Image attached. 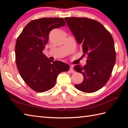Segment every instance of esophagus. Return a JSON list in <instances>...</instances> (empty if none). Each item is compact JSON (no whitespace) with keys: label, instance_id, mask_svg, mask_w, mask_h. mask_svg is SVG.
I'll return each mask as SVG.
<instances>
[{"label":"esophagus","instance_id":"esophagus-1","mask_svg":"<svg viewBox=\"0 0 128 128\" xmlns=\"http://www.w3.org/2000/svg\"><path fill=\"white\" fill-rule=\"evenodd\" d=\"M69 71H70V73H74L75 72V71L74 70V69H73V66H71L70 67V69H69Z\"/></svg>","mask_w":128,"mask_h":128}]
</instances>
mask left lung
<instances>
[{
	"label": "left lung",
	"instance_id": "8db88e82",
	"mask_svg": "<svg viewBox=\"0 0 128 128\" xmlns=\"http://www.w3.org/2000/svg\"><path fill=\"white\" fill-rule=\"evenodd\" d=\"M65 20L81 46L83 55H87L85 66L74 67L84 76L83 82L76 84L75 88L87 93L96 92L108 82L115 64L114 39L105 27L95 20L74 17Z\"/></svg>",
	"mask_w": 128,
	"mask_h": 128
}]
</instances>
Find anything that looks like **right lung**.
Instances as JSON below:
<instances>
[{"label":"right lung","mask_w":128,"mask_h":128,"mask_svg":"<svg viewBox=\"0 0 128 128\" xmlns=\"http://www.w3.org/2000/svg\"><path fill=\"white\" fill-rule=\"evenodd\" d=\"M65 25L62 18L36 19L26 25L17 39L15 55L17 69L28 86L36 92L50 90L55 85L58 74L70 68L67 64L52 61L43 54L51 30Z\"/></svg>","instance_id":"1"}]
</instances>
